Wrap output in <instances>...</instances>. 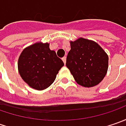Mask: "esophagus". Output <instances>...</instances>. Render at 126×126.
I'll use <instances>...</instances> for the list:
<instances>
[{
    "label": "esophagus",
    "instance_id": "esophagus-1",
    "mask_svg": "<svg viewBox=\"0 0 126 126\" xmlns=\"http://www.w3.org/2000/svg\"><path fill=\"white\" fill-rule=\"evenodd\" d=\"M62 61L64 62V64H65L66 62V57H64L62 58Z\"/></svg>",
    "mask_w": 126,
    "mask_h": 126
}]
</instances>
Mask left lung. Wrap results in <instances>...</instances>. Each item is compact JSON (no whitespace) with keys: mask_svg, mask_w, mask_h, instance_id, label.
Instances as JSON below:
<instances>
[{"mask_svg":"<svg viewBox=\"0 0 126 126\" xmlns=\"http://www.w3.org/2000/svg\"><path fill=\"white\" fill-rule=\"evenodd\" d=\"M66 67L76 83L85 88L98 85L107 74L109 57L96 42L79 38L70 41Z\"/></svg>","mask_w":126,"mask_h":126,"instance_id":"left-lung-1","label":"left lung"}]
</instances>
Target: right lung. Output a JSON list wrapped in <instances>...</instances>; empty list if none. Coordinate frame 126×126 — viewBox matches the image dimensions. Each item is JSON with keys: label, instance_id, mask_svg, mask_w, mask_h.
<instances>
[{"label": "right lung", "instance_id": "right-lung-1", "mask_svg": "<svg viewBox=\"0 0 126 126\" xmlns=\"http://www.w3.org/2000/svg\"><path fill=\"white\" fill-rule=\"evenodd\" d=\"M64 66L48 43L38 42L24 48L18 59L19 74L29 86L37 90L47 88Z\"/></svg>", "mask_w": 126, "mask_h": 126}]
</instances>
